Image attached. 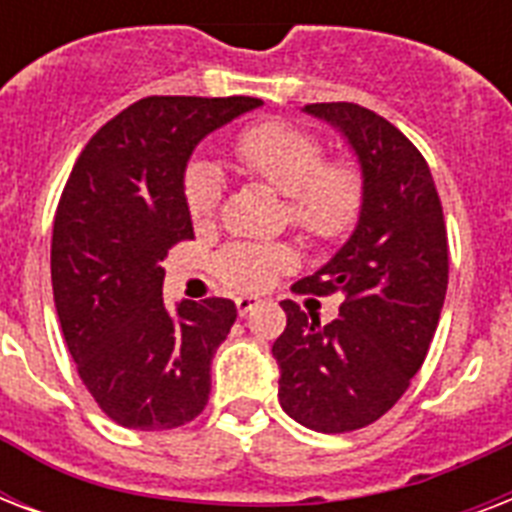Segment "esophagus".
<instances>
[{"instance_id":"esophagus-1","label":"esophagus","mask_w":512,"mask_h":512,"mask_svg":"<svg viewBox=\"0 0 512 512\" xmlns=\"http://www.w3.org/2000/svg\"><path fill=\"white\" fill-rule=\"evenodd\" d=\"M236 308H239V316H247V313H252L255 308H260V297H252V295L236 297Z\"/></svg>"}]
</instances>
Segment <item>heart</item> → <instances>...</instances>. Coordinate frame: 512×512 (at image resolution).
<instances>
[{
    "instance_id": "obj_1",
    "label": "heart",
    "mask_w": 512,
    "mask_h": 512,
    "mask_svg": "<svg viewBox=\"0 0 512 512\" xmlns=\"http://www.w3.org/2000/svg\"><path fill=\"white\" fill-rule=\"evenodd\" d=\"M233 159L247 175L287 196L292 225L311 241H332L350 231L364 201V180L356 164L324 162V146L311 132L287 122L252 124L233 140ZM183 196L196 225L209 223L220 207L223 180L207 162L185 172ZM295 265L287 244L236 241L217 255V276L239 292H263L279 273Z\"/></svg>"
}]
</instances>
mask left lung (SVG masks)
I'll return each mask as SVG.
<instances>
[{
    "instance_id": "8db88e82",
    "label": "left lung",
    "mask_w": 512,
    "mask_h": 512,
    "mask_svg": "<svg viewBox=\"0 0 512 512\" xmlns=\"http://www.w3.org/2000/svg\"><path fill=\"white\" fill-rule=\"evenodd\" d=\"M305 114L345 135L364 201L340 252L292 287L340 292V316L321 324L292 300L281 303L279 404L305 428L348 433L380 420L420 372L444 308L449 244L428 162L404 132L356 103H311Z\"/></svg>"
}]
</instances>
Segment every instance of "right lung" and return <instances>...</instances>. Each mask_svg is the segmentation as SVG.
Masks as SVG:
<instances>
[{"label": "right lung", "instance_id": "1", "mask_svg": "<svg viewBox=\"0 0 512 512\" xmlns=\"http://www.w3.org/2000/svg\"><path fill=\"white\" fill-rule=\"evenodd\" d=\"M263 106L151 95L106 122L76 159L52 225V295L79 377L114 422L180 428L209 401V364L236 321L225 297L164 305L167 257L193 239L183 175L209 132Z\"/></svg>", "mask_w": 512, "mask_h": 512}]
</instances>
